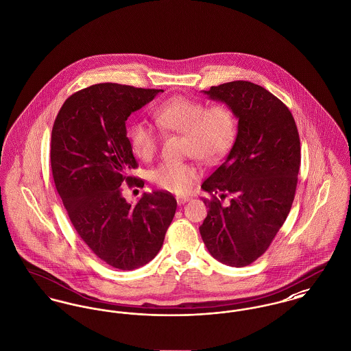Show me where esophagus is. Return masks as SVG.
Returning a JSON list of instances; mask_svg holds the SVG:
<instances>
[{
  "mask_svg": "<svg viewBox=\"0 0 351 351\" xmlns=\"http://www.w3.org/2000/svg\"><path fill=\"white\" fill-rule=\"evenodd\" d=\"M190 201V198L189 197H177V202H178V205H184V204H186Z\"/></svg>",
  "mask_w": 351,
  "mask_h": 351,
  "instance_id": "1",
  "label": "esophagus"
}]
</instances>
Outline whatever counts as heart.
Wrapping results in <instances>:
<instances>
[{
  "label": "heart",
  "mask_w": 351,
  "mask_h": 351,
  "mask_svg": "<svg viewBox=\"0 0 351 351\" xmlns=\"http://www.w3.org/2000/svg\"><path fill=\"white\" fill-rule=\"evenodd\" d=\"M160 129L186 137V154L201 162L221 160L237 137V117L230 106L215 104L208 106L186 97H173L154 106L152 112ZM133 153L143 161L154 157L160 134L145 121H134L128 129ZM197 178L193 165L164 162L150 171V180L161 189L185 193Z\"/></svg>",
  "instance_id": "b5f03b06"
}]
</instances>
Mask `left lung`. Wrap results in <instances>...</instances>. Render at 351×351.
Wrapping results in <instances>:
<instances>
[{"mask_svg":"<svg viewBox=\"0 0 351 351\" xmlns=\"http://www.w3.org/2000/svg\"><path fill=\"white\" fill-rule=\"evenodd\" d=\"M232 108L238 133L226 160L202 184L211 195L199 233L221 263L243 267L261 257L291 209L301 142L287 106L265 88L233 81L202 90ZM231 195V204L221 199Z\"/></svg>","mask_w":351,"mask_h":351,"instance_id":"8db88e82","label":"left lung"}]
</instances>
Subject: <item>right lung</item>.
Returning <instances> with one entry per match:
<instances>
[{
  "mask_svg": "<svg viewBox=\"0 0 351 351\" xmlns=\"http://www.w3.org/2000/svg\"><path fill=\"white\" fill-rule=\"evenodd\" d=\"M161 92L89 86L64 102L51 130L53 178L71 223L97 257L119 270L138 269L158 254L177 209L167 191L143 193L132 205L121 189L143 186L129 176L138 164L126 119Z\"/></svg>",
  "mask_w": 351,
  "mask_h": 351,
  "instance_id": "add662e5",
  "label": "right lung"
}]
</instances>
